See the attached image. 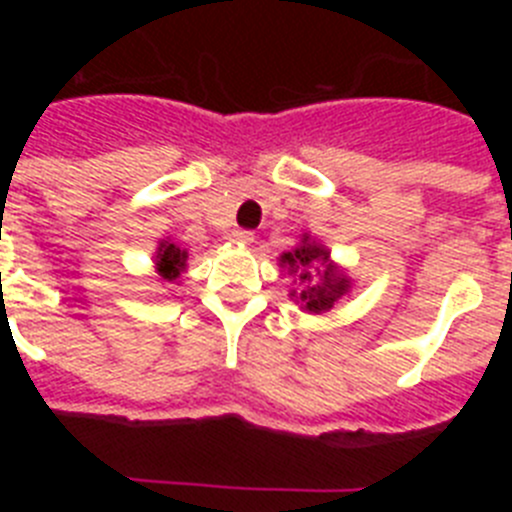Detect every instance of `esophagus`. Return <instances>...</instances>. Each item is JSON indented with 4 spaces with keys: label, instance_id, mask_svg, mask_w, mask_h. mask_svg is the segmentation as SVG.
Segmentation results:
<instances>
[{
    "label": "esophagus",
    "instance_id": "1",
    "mask_svg": "<svg viewBox=\"0 0 512 512\" xmlns=\"http://www.w3.org/2000/svg\"><path fill=\"white\" fill-rule=\"evenodd\" d=\"M230 238H233V241H238V243H253V238H256V235H253L251 230L238 228V230H233V233H230Z\"/></svg>",
    "mask_w": 512,
    "mask_h": 512
}]
</instances>
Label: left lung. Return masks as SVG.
Segmentation results:
<instances>
[{
    "label": "left lung",
    "instance_id": "8db88e82",
    "mask_svg": "<svg viewBox=\"0 0 512 512\" xmlns=\"http://www.w3.org/2000/svg\"><path fill=\"white\" fill-rule=\"evenodd\" d=\"M282 264L289 266V271L295 274V284H300V302L305 310L310 312H325L336 305L343 295L348 292V279L333 271L328 266V251L315 243L302 241L300 248L292 253H284ZM326 269L323 270L322 266ZM321 277V284H317V277Z\"/></svg>",
    "mask_w": 512,
    "mask_h": 512
}]
</instances>
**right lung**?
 Wrapping results in <instances>:
<instances>
[{
    "mask_svg": "<svg viewBox=\"0 0 512 512\" xmlns=\"http://www.w3.org/2000/svg\"><path fill=\"white\" fill-rule=\"evenodd\" d=\"M184 261H187V253L179 251L174 243H161L158 248V256H156V266H158V274L164 279H176L179 277V271L184 269Z\"/></svg>",
    "mask_w": 512,
    "mask_h": 512,
    "instance_id": "1",
    "label": "right lung"
}]
</instances>
